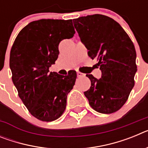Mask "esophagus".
Here are the masks:
<instances>
[{"label": "esophagus", "instance_id": "obj_1", "mask_svg": "<svg viewBox=\"0 0 148 148\" xmlns=\"http://www.w3.org/2000/svg\"><path fill=\"white\" fill-rule=\"evenodd\" d=\"M77 76L78 77H82V76H84V74L81 72H77Z\"/></svg>", "mask_w": 148, "mask_h": 148}]
</instances>
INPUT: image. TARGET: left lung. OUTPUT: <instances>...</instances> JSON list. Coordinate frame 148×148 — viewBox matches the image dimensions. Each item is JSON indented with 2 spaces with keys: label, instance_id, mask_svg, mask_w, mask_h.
Here are the masks:
<instances>
[{
  "label": "left lung",
  "instance_id": "obj_1",
  "mask_svg": "<svg viewBox=\"0 0 148 148\" xmlns=\"http://www.w3.org/2000/svg\"><path fill=\"white\" fill-rule=\"evenodd\" d=\"M74 27L92 59L99 61L101 78L91 74V86L84 92L99 113H114L126 102L134 87L137 71L135 47L124 29L113 18L102 15L74 19Z\"/></svg>",
  "mask_w": 148,
  "mask_h": 148
}]
</instances>
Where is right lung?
Instances as JSON below:
<instances>
[{
	"label": "right lung",
	"instance_id": "right-lung-1",
	"mask_svg": "<svg viewBox=\"0 0 148 148\" xmlns=\"http://www.w3.org/2000/svg\"><path fill=\"white\" fill-rule=\"evenodd\" d=\"M72 20L40 19L21 30L10 52V66L18 95L38 119L52 121L63 114L66 97L76 79L49 72L58 58V44L75 34Z\"/></svg>",
	"mask_w": 148,
	"mask_h": 148
}]
</instances>
